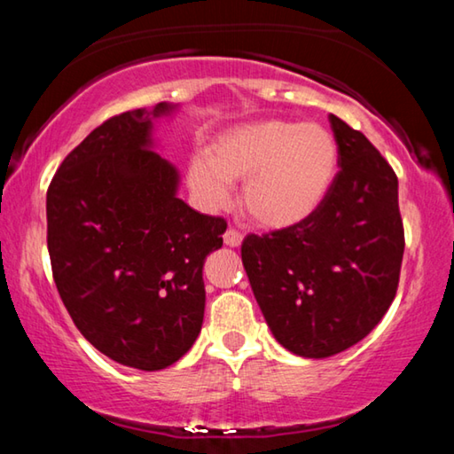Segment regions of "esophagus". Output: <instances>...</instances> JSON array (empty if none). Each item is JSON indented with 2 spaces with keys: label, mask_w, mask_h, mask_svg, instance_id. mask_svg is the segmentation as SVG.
<instances>
[{
  "label": "esophagus",
  "mask_w": 454,
  "mask_h": 454,
  "mask_svg": "<svg viewBox=\"0 0 454 454\" xmlns=\"http://www.w3.org/2000/svg\"><path fill=\"white\" fill-rule=\"evenodd\" d=\"M242 240H244L242 232H238V230H234V228H228V230H226L224 244L230 246V248H238V246L242 244Z\"/></svg>",
  "instance_id": "1"
}]
</instances>
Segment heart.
I'll return each instance as SVG.
<instances>
[{
    "instance_id": "heart-1",
    "label": "heart",
    "mask_w": 454,
    "mask_h": 454,
    "mask_svg": "<svg viewBox=\"0 0 454 454\" xmlns=\"http://www.w3.org/2000/svg\"><path fill=\"white\" fill-rule=\"evenodd\" d=\"M336 172V144L312 121L268 120L228 129L208 158L192 160V194L206 208L228 202L230 184L242 182V206L258 226H294L318 208Z\"/></svg>"
}]
</instances>
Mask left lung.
I'll return each instance as SVG.
<instances>
[{"mask_svg": "<svg viewBox=\"0 0 454 454\" xmlns=\"http://www.w3.org/2000/svg\"><path fill=\"white\" fill-rule=\"evenodd\" d=\"M338 166L309 218L270 234H248L242 264L284 348L326 358L355 347L393 304L404 228L398 180L368 137L330 114Z\"/></svg>", "mask_w": 454, "mask_h": 454, "instance_id": "obj_1", "label": "left lung"}]
</instances>
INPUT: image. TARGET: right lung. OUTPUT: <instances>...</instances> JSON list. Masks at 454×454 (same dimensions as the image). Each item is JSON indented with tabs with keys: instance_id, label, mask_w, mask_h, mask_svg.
Returning a JSON list of instances; mask_svg holds the SVG:
<instances>
[{
	"instance_id": "add662e5",
	"label": "right lung",
	"mask_w": 454,
	"mask_h": 454,
	"mask_svg": "<svg viewBox=\"0 0 454 454\" xmlns=\"http://www.w3.org/2000/svg\"><path fill=\"white\" fill-rule=\"evenodd\" d=\"M172 104L106 120L67 153L48 188V250L61 302L116 363L162 371L204 320L202 268L226 220L176 196L178 170L153 152V120Z\"/></svg>"
}]
</instances>
